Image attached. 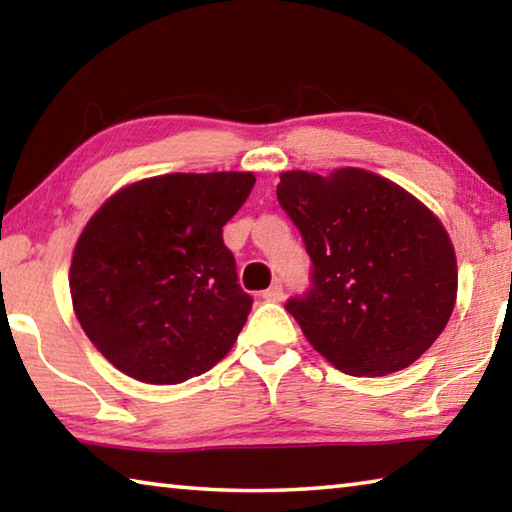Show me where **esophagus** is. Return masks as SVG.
Returning <instances> with one entry per match:
<instances>
[{"label": "esophagus", "mask_w": 512, "mask_h": 512, "mask_svg": "<svg viewBox=\"0 0 512 512\" xmlns=\"http://www.w3.org/2000/svg\"><path fill=\"white\" fill-rule=\"evenodd\" d=\"M262 298H264V300H268V302H280V300L284 298V289H282V284H280V282H275L273 287H268V289L262 293Z\"/></svg>", "instance_id": "esophagus-1"}]
</instances>
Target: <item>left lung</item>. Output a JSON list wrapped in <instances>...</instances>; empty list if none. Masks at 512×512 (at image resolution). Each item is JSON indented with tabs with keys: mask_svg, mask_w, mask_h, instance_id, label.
Segmentation results:
<instances>
[{
	"mask_svg": "<svg viewBox=\"0 0 512 512\" xmlns=\"http://www.w3.org/2000/svg\"><path fill=\"white\" fill-rule=\"evenodd\" d=\"M277 201L311 259V287L284 307L314 350L354 377L420 359L456 302L443 223L400 185L354 167L282 173Z\"/></svg>",
	"mask_w": 512,
	"mask_h": 512,
	"instance_id": "8db88e82",
	"label": "left lung"
}]
</instances>
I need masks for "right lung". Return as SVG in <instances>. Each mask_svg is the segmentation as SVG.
Wrapping results in <instances>:
<instances>
[{
  "instance_id": "add662e5",
  "label": "right lung",
  "mask_w": 512,
  "mask_h": 512,
  "mask_svg": "<svg viewBox=\"0 0 512 512\" xmlns=\"http://www.w3.org/2000/svg\"><path fill=\"white\" fill-rule=\"evenodd\" d=\"M248 171L167 173L124 187L76 241V318L117 370L180 384L216 366L253 307L223 225L246 203Z\"/></svg>"
}]
</instances>
